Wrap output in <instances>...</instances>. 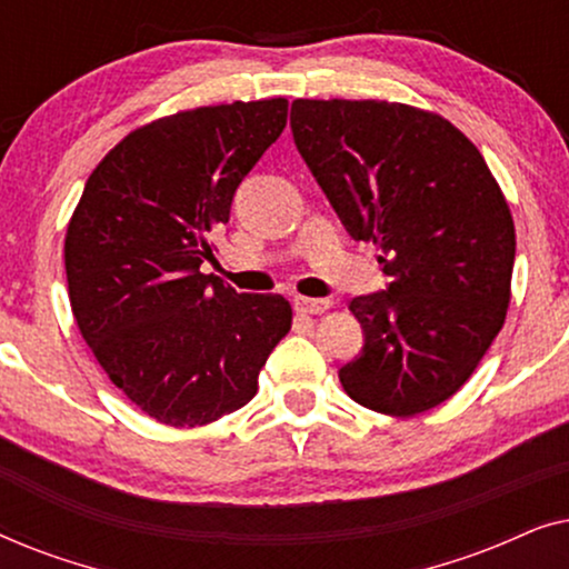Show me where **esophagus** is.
I'll return each instance as SVG.
<instances>
[{
  "label": "esophagus",
  "mask_w": 569,
  "mask_h": 569,
  "mask_svg": "<svg viewBox=\"0 0 569 569\" xmlns=\"http://www.w3.org/2000/svg\"><path fill=\"white\" fill-rule=\"evenodd\" d=\"M331 308V300H318V298H295V310L298 313H310V316H318V313H326V310Z\"/></svg>",
  "instance_id": "1"
}]
</instances>
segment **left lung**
Wrapping results in <instances>:
<instances>
[{
	"label": "left lung",
	"mask_w": 569,
	"mask_h": 569,
	"mask_svg": "<svg viewBox=\"0 0 569 569\" xmlns=\"http://www.w3.org/2000/svg\"><path fill=\"white\" fill-rule=\"evenodd\" d=\"M295 144L355 240L391 279L349 302L362 352L339 370L349 399L415 417L450 399L500 333L516 224L463 131L388 100H292Z\"/></svg>",
	"instance_id": "left-lung-1"
}]
</instances>
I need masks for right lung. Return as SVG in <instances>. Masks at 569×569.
<instances>
[{
  "instance_id": "right-lung-1",
  "label": "right lung",
  "mask_w": 569,
  "mask_h": 569,
  "mask_svg": "<svg viewBox=\"0 0 569 569\" xmlns=\"http://www.w3.org/2000/svg\"><path fill=\"white\" fill-rule=\"evenodd\" d=\"M284 127V98L144 123L98 162L69 220L64 267L82 339L162 425L201 427L246 407L290 331L282 295L236 292L199 271L240 181Z\"/></svg>"
}]
</instances>
